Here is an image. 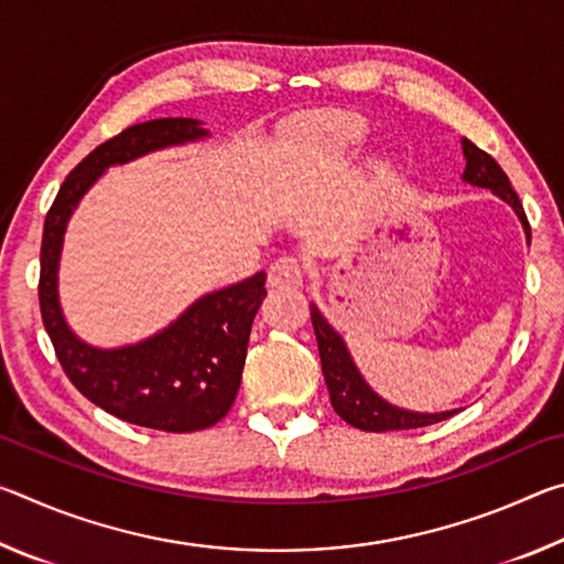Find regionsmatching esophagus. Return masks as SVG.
Returning a JSON list of instances; mask_svg holds the SVG:
<instances>
[{
	"label": "esophagus",
	"instance_id": "34e87169",
	"mask_svg": "<svg viewBox=\"0 0 564 564\" xmlns=\"http://www.w3.org/2000/svg\"><path fill=\"white\" fill-rule=\"evenodd\" d=\"M303 265L293 256H283V259L273 261L269 269V283L275 289H301L303 285Z\"/></svg>",
	"mask_w": 564,
	"mask_h": 564
}]
</instances>
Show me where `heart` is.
<instances>
[{
  "label": "heart",
  "instance_id": "heart-1",
  "mask_svg": "<svg viewBox=\"0 0 564 564\" xmlns=\"http://www.w3.org/2000/svg\"><path fill=\"white\" fill-rule=\"evenodd\" d=\"M305 139L318 154L346 156L368 141V121L352 111H321L305 123Z\"/></svg>",
  "mask_w": 564,
  "mask_h": 564
}]
</instances>
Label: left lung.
I'll return each mask as SVG.
<instances>
[{
    "instance_id": "8db88e82",
    "label": "left lung",
    "mask_w": 564,
    "mask_h": 564,
    "mask_svg": "<svg viewBox=\"0 0 564 564\" xmlns=\"http://www.w3.org/2000/svg\"><path fill=\"white\" fill-rule=\"evenodd\" d=\"M463 154H465V171L463 181L477 188H490L495 196H500L514 214H518L520 224L524 228V236L530 241V224L524 216V208L520 204L518 194L510 184V178L500 169L498 161L482 149H477L473 141L463 139ZM311 321L313 330H316L318 352H321V368L323 378H326L330 405L336 413L346 420L348 425L360 427L368 433H386V431H410V427H425L441 420L453 417L457 410H443V413H415V410L398 408L380 398L373 388L366 383L360 370L350 358V350L340 333L323 318L316 303H311Z\"/></svg>"
}]
</instances>
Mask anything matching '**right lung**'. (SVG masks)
Instances as JSON below:
<instances>
[{
	"label": "right lung",
	"instance_id": "obj_1",
	"mask_svg": "<svg viewBox=\"0 0 564 564\" xmlns=\"http://www.w3.org/2000/svg\"><path fill=\"white\" fill-rule=\"evenodd\" d=\"M206 137L202 121L184 117L123 129L64 178L42 236L40 308L66 378L113 417L164 433L204 431L231 410L241 386L248 336L265 299V273L202 295L154 336L121 348H97L76 336L64 318L59 259L66 224L104 171Z\"/></svg>",
	"mask_w": 564,
	"mask_h": 564
}]
</instances>
